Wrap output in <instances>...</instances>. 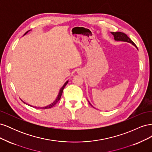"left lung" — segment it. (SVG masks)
Listing matches in <instances>:
<instances>
[{"label":"left lung","mask_w":152,"mask_h":152,"mask_svg":"<svg viewBox=\"0 0 152 152\" xmlns=\"http://www.w3.org/2000/svg\"><path fill=\"white\" fill-rule=\"evenodd\" d=\"M111 34L113 35L114 40L115 41H118V42H125L130 43L137 48L135 44L128 37L127 35L124 33H122V32H120V31H117V32H111ZM88 102L92 106V107H93V106L91 104V103L89 102V101H88Z\"/></svg>","instance_id":"8db88e82"}]
</instances>
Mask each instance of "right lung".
Listing matches in <instances>:
<instances>
[{
    "mask_svg": "<svg viewBox=\"0 0 152 152\" xmlns=\"http://www.w3.org/2000/svg\"><path fill=\"white\" fill-rule=\"evenodd\" d=\"M31 30H28V31H26V33L24 34V35H25L26 34H28V32L30 31ZM68 80H67L65 84H63V86L61 87V89H60V90L59 91V93H58V96H57V97H56V98L55 99V100L54 101V102H53V103H51L50 104H49V105H47V106H45V107H35V106H32V105H30V104H28V103H26L25 102H23H23L25 104H28V105H29V106H30V107H34V108H40V109H46V108H52L53 106H54L55 104H56V103H57V102H58V101L60 99V98H61V95H62V93H63V89H64V88H65V87L66 86V85L68 84ZM22 101V100H21Z\"/></svg>",
    "mask_w": 152,
    "mask_h": 152,
    "instance_id": "right-lung-1",
    "label": "right lung"
}]
</instances>
